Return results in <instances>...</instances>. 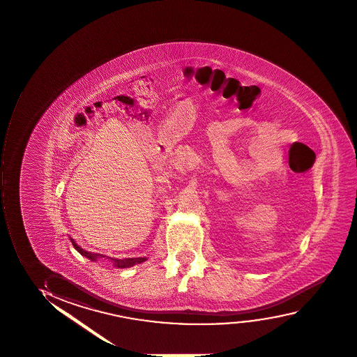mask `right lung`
I'll return each mask as SVG.
<instances>
[{"label":"right lung","instance_id":"add662e5","mask_svg":"<svg viewBox=\"0 0 357 357\" xmlns=\"http://www.w3.org/2000/svg\"><path fill=\"white\" fill-rule=\"evenodd\" d=\"M70 241H72V245H74V248H75V250H77L79 253L82 254V255L86 257L87 259H90V260H93V261H96V260H97L98 258H103L104 255H102V254L90 253V252H86V250H82V248H80V247H79V245L75 243V241H74L73 238H70ZM110 260H112V261L115 264V266L120 267V268H126V267L133 266V265H135V264H140V262L145 261L146 259L130 258L125 259V260H121V259L110 258Z\"/></svg>","mask_w":357,"mask_h":357}]
</instances>
